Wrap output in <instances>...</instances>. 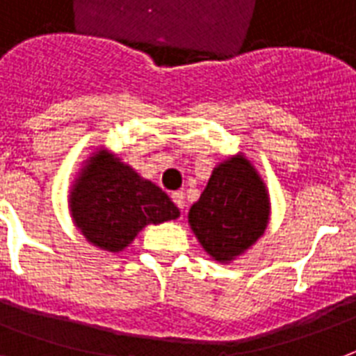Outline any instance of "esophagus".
Wrapping results in <instances>:
<instances>
[{
	"instance_id": "34e87169",
	"label": "esophagus",
	"mask_w": 356,
	"mask_h": 356,
	"mask_svg": "<svg viewBox=\"0 0 356 356\" xmlns=\"http://www.w3.org/2000/svg\"><path fill=\"white\" fill-rule=\"evenodd\" d=\"M172 200H173V203H175V205H177L181 211H183V209H184V194H183V192H172Z\"/></svg>"
}]
</instances>
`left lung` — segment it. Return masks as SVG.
I'll list each match as a JSON object with an SVG mask.
<instances>
[{
	"label": "left lung",
	"instance_id": "1",
	"mask_svg": "<svg viewBox=\"0 0 356 356\" xmlns=\"http://www.w3.org/2000/svg\"><path fill=\"white\" fill-rule=\"evenodd\" d=\"M270 192L243 153L218 162L200 200L190 207L188 225L207 254L231 264L264 234L270 223Z\"/></svg>",
	"mask_w": 356,
	"mask_h": 356
}]
</instances>
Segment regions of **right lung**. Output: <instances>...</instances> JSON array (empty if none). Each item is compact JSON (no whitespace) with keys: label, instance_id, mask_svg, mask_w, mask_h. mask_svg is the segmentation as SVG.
I'll use <instances>...</instances> for the list:
<instances>
[{"label":"right lung","instance_id":"add662e5","mask_svg":"<svg viewBox=\"0 0 356 356\" xmlns=\"http://www.w3.org/2000/svg\"><path fill=\"white\" fill-rule=\"evenodd\" d=\"M68 209L86 242L107 253L129 248L145 225L181 216L166 192L107 147H96L83 162L70 188Z\"/></svg>","mask_w":356,"mask_h":356}]
</instances>
